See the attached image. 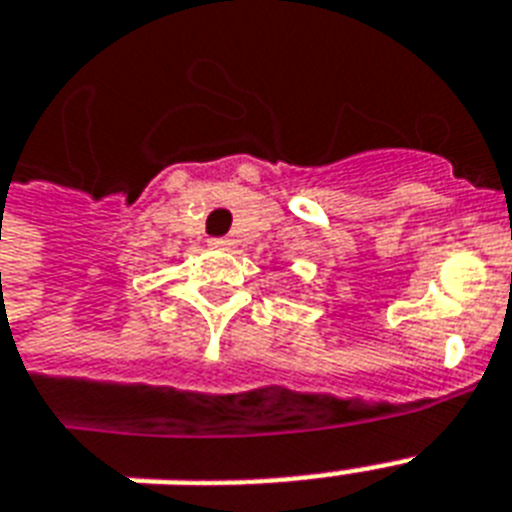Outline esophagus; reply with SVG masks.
Here are the masks:
<instances>
[{"instance_id":"34e87169","label":"esophagus","mask_w":512,"mask_h":512,"mask_svg":"<svg viewBox=\"0 0 512 512\" xmlns=\"http://www.w3.org/2000/svg\"><path fill=\"white\" fill-rule=\"evenodd\" d=\"M209 247L231 249L233 247V239H228V236H217V239H209Z\"/></svg>"}]
</instances>
